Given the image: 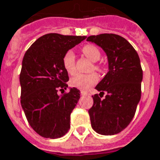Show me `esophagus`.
<instances>
[{"label": "esophagus", "mask_w": 160, "mask_h": 160, "mask_svg": "<svg viewBox=\"0 0 160 160\" xmlns=\"http://www.w3.org/2000/svg\"><path fill=\"white\" fill-rule=\"evenodd\" d=\"M81 95H82V96H87V95H89V93L86 92H84V91H81Z\"/></svg>", "instance_id": "esophagus-1"}]
</instances>
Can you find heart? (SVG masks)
<instances>
[{"label":"heart","mask_w":160,"mask_h":160,"mask_svg":"<svg viewBox=\"0 0 160 160\" xmlns=\"http://www.w3.org/2000/svg\"><path fill=\"white\" fill-rule=\"evenodd\" d=\"M82 52L84 56L92 61L93 62H98L101 56V52L99 49L94 45H86L82 48ZM62 66L65 71L68 75H74L76 72V61L75 54L72 51H68L62 57ZM93 68L97 71H101V66L99 64L95 63L93 65ZM98 81V77L96 73H92L89 75H82L79 74L75 76L70 79V85L74 88H77L82 91H88L93 85H95Z\"/></svg>","instance_id":"b5f03b06"}]
</instances>
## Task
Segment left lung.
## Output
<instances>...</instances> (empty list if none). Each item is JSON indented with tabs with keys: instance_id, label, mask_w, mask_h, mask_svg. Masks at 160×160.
<instances>
[{
	"instance_id": "8db88e82",
	"label": "left lung",
	"mask_w": 160,
	"mask_h": 160,
	"mask_svg": "<svg viewBox=\"0 0 160 160\" xmlns=\"http://www.w3.org/2000/svg\"><path fill=\"white\" fill-rule=\"evenodd\" d=\"M107 53L109 71L95 87L99 94L89 109L92 128L98 134L112 136L122 131L132 121L141 98L142 70L138 52L122 36L104 33L90 36ZM107 93L104 99L101 98Z\"/></svg>"
}]
</instances>
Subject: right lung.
I'll return each instance as SVG.
<instances>
[{"mask_svg": "<svg viewBox=\"0 0 160 160\" xmlns=\"http://www.w3.org/2000/svg\"><path fill=\"white\" fill-rule=\"evenodd\" d=\"M85 38L48 33L38 38L23 56L21 106L31 127L43 138H62L70 128V114L80 98V91L73 87L58 95V91L67 89L68 81L62 57Z\"/></svg>", "mask_w": 160, "mask_h": 160, "instance_id": "right-lung-1", "label": "right lung"}]
</instances>
